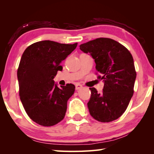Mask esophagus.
<instances>
[{"mask_svg":"<svg viewBox=\"0 0 154 154\" xmlns=\"http://www.w3.org/2000/svg\"><path fill=\"white\" fill-rule=\"evenodd\" d=\"M82 87H83L82 85L79 84V83H76V84H75V89H76L77 90L81 89V88H82Z\"/></svg>","mask_w":154,"mask_h":154,"instance_id":"34e87169","label":"esophagus"}]
</instances>
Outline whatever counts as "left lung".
<instances>
[{"label": "left lung", "mask_w": 154, "mask_h": 154, "mask_svg": "<svg viewBox=\"0 0 154 154\" xmlns=\"http://www.w3.org/2000/svg\"><path fill=\"white\" fill-rule=\"evenodd\" d=\"M94 59L96 69L104 88L98 93L90 88L88 107L93 118L100 122L116 120L124 113L134 93L135 71L132 54L124 45L109 38H98L79 45Z\"/></svg>", "instance_id": "left-lung-1"}]
</instances>
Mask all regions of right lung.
<instances>
[{"label":"right lung","instance_id":"1","mask_svg":"<svg viewBox=\"0 0 154 154\" xmlns=\"http://www.w3.org/2000/svg\"><path fill=\"white\" fill-rule=\"evenodd\" d=\"M77 45L42 41L28 46L22 54L17 69L20 100L29 118L41 126H54L64 118L75 87L68 83L58 88L54 78Z\"/></svg>","mask_w":154,"mask_h":154}]
</instances>
